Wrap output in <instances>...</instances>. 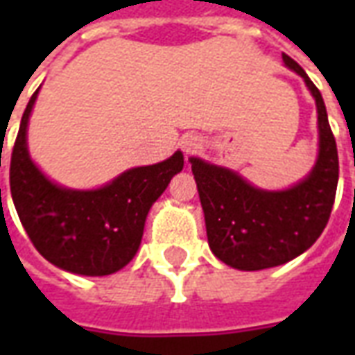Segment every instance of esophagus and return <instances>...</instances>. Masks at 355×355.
I'll list each match as a JSON object with an SVG mask.
<instances>
[{
    "label": "esophagus",
    "mask_w": 355,
    "mask_h": 355,
    "mask_svg": "<svg viewBox=\"0 0 355 355\" xmlns=\"http://www.w3.org/2000/svg\"><path fill=\"white\" fill-rule=\"evenodd\" d=\"M201 148H203V139L198 137V135H188L182 140V150H184L186 154H196V152H200Z\"/></svg>",
    "instance_id": "34e87169"
}]
</instances>
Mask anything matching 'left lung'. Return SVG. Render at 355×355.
Instances as JSON below:
<instances>
[{
	"instance_id": "8db88e82",
	"label": "left lung",
	"mask_w": 355,
	"mask_h": 355,
	"mask_svg": "<svg viewBox=\"0 0 355 355\" xmlns=\"http://www.w3.org/2000/svg\"><path fill=\"white\" fill-rule=\"evenodd\" d=\"M318 106L320 155L312 173L282 192L254 188L238 173L192 157V173L205 215L211 251L238 270H264L293 261L315 243L327 226L338 184V152L320 89L287 55Z\"/></svg>"
}]
</instances>
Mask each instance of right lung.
<instances>
[{
	"instance_id": "obj_1",
	"label": "right lung",
	"mask_w": 355,
	"mask_h": 355,
	"mask_svg": "<svg viewBox=\"0 0 355 355\" xmlns=\"http://www.w3.org/2000/svg\"><path fill=\"white\" fill-rule=\"evenodd\" d=\"M37 91L24 110L9 169L20 223L51 264L72 274H114L139 251L148 211L184 167L182 152L155 165L125 171L98 190L57 186L28 154L26 127Z\"/></svg>"
}]
</instances>
